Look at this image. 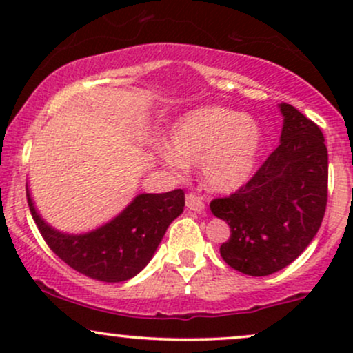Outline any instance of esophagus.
<instances>
[{
    "label": "esophagus",
    "mask_w": 353,
    "mask_h": 353,
    "mask_svg": "<svg viewBox=\"0 0 353 353\" xmlns=\"http://www.w3.org/2000/svg\"><path fill=\"white\" fill-rule=\"evenodd\" d=\"M185 208H188L189 210H192V212H202L205 208V204H204V201H202L201 196L190 192L185 196Z\"/></svg>",
    "instance_id": "esophagus-1"
}]
</instances>
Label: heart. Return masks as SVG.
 <instances>
[{"label":"heart","instance_id":"b5f03b06","mask_svg":"<svg viewBox=\"0 0 353 353\" xmlns=\"http://www.w3.org/2000/svg\"><path fill=\"white\" fill-rule=\"evenodd\" d=\"M262 141V128L252 116L205 106L176 121L164 159L172 165L201 163L205 184L219 192H230L252 177Z\"/></svg>","mask_w":353,"mask_h":353}]
</instances>
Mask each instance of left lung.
<instances>
[{"instance_id":"left-lung-1","label":"left lung","mask_w":353,"mask_h":353,"mask_svg":"<svg viewBox=\"0 0 353 353\" xmlns=\"http://www.w3.org/2000/svg\"><path fill=\"white\" fill-rule=\"evenodd\" d=\"M279 108V148L245 185L210 202L214 216L230 228L222 259L254 277L292 264L319 232L327 205L329 154L322 131L290 104Z\"/></svg>"}]
</instances>
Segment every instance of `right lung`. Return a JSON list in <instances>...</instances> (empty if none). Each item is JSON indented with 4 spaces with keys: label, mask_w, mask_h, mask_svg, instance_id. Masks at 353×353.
Masks as SVG:
<instances>
[{
    "label": "right lung",
    "mask_w": 353,
    "mask_h": 353,
    "mask_svg": "<svg viewBox=\"0 0 353 353\" xmlns=\"http://www.w3.org/2000/svg\"><path fill=\"white\" fill-rule=\"evenodd\" d=\"M28 205L50 249L79 274L103 282H124L139 274L156 252L165 230L184 210V190L139 194L119 216L86 234H64L36 210L26 185Z\"/></svg>",
    "instance_id": "add662e5"
}]
</instances>
